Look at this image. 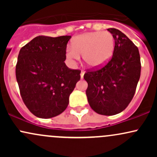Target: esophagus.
Masks as SVG:
<instances>
[{"mask_svg": "<svg viewBox=\"0 0 157 157\" xmlns=\"http://www.w3.org/2000/svg\"><path fill=\"white\" fill-rule=\"evenodd\" d=\"M84 74H85V71H81V73H80V77H81V79H82L83 78V75H84Z\"/></svg>", "mask_w": 157, "mask_h": 157, "instance_id": "esophagus-1", "label": "esophagus"}]
</instances>
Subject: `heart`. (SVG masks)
<instances>
[{"label":"heart","instance_id":"1","mask_svg":"<svg viewBox=\"0 0 157 157\" xmlns=\"http://www.w3.org/2000/svg\"><path fill=\"white\" fill-rule=\"evenodd\" d=\"M72 47L66 50L70 60H78L82 55L84 62L91 68L104 66L111 58L114 48V39L109 32H94L77 36L71 43Z\"/></svg>","mask_w":157,"mask_h":157}]
</instances>
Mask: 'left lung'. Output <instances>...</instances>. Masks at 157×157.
<instances>
[{"label":"left lung","instance_id":"left-lung-1","mask_svg":"<svg viewBox=\"0 0 157 157\" xmlns=\"http://www.w3.org/2000/svg\"><path fill=\"white\" fill-rule=\"evenodd\" d=\"M115 41L112 57L105 66L87 70L86 96L91 108L99 114L111 116L122 112L134 97L140 77L138 48L125 34L108 29Z\"/></svg>","mask_w":157,"mask_h":157}]
</instances>
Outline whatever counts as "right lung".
Instances as JSON below:
<instances>
[{"instance_id": "obj_1", "label": "right lung", "mask_w": 157, "mask_h": 157, "mask_svg": "<svg viewBox=\"0 0 157 157\" xmlns=\"http://www.w3.org/2000/svg\"><path fill=\"white\" fill-rule=\"evenodd\" d=\"M71 36H37L21 48L15 75L20 93L30 112L48 119L63 112L81 71L68 68L66 46Z\"/></svg>"}]
</instances>
